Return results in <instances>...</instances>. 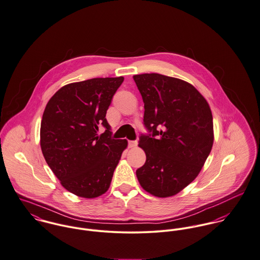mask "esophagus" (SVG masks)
Instances as JSON below:
<instances>
[{
    "mask_svg": "<svg viewBox=\"0 0 260 260\" xmlns=\"http://www.w3.org/2000/svg\"><path fill=\"white\" fill-rule=\"evenodd\" d=\"M138 143L136 141H128V147H136Z\"/></svg>",
    "mask_w": 260,
    "mask_h": 260,
    "instance_id": "obj_1",
    "label": "esophagus"
}]
</instances>
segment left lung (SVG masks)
<instances>
[{
    "instance_id": "left-lung-1",
    "label": "left lung",
    "mask_w": 260,
    "mask_h": 260,
    "mask_svg": "<svg viewBox=\"0 0 260 260\" xmlns=\"http://www.w3.org/2000/svg\"><path fill=\"white\" fill-rule=\"evenodd\" d=\"M144 104L139 145L146 160L137 170L145 191L157 198L178 193L199 175L213 144L210 108L192 85L159 74L134 76Z\"/></svg>"
}]
</instances>
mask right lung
I'll return each mask as SVG.
<instances>
[{
  "instance_id": "right-lung-1",
  "label": "right lung",
  "mask_w": 260,
  "mask_h": 260,
  "mask_svg": "<svg viewBox=\"0 0 260 260\" xmlns=\"http://www.w3.org/2000/svg\"><path fill=\"white\" fill-rule=\"evenodd\" d=\"M123 77L95 78L58 89L46 106L41 122V148L61 185L85 199L110 187L125 140L112 138L106 115ZM104 126V134L97 135Z\"/></svg>"
}]
</instances>
